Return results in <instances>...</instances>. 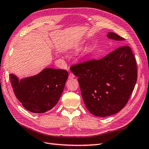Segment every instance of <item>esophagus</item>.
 I'll use <instances>...</instances> for the list:
<instances>
[{"mask_svg":"<svg viewBox=\"0 0 149 149\" xmlns=\"http://www.w3.org/2000/svg\"><path fill=\"white\" fill-rule=\"evenodd\" d=\"M74 74H72V73H70L69 74V79H72L73 78H74Z\"/></svg>","mask_w":149,"mask_h":149,"instance_id":"obj_1","label":"esophagus"}]
</instances>
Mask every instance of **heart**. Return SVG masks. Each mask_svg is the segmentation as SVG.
Wrapping results in <instances>:
<instances>
[{
  "label": "heart",
  "instance_id": "b5f03b06",
  "mask_svg": "<svg viewBox=\"0 0 149 149\" xmlns=\"http://www.w3.org/2000/svg\"><path fill=\"white\" fill-rule=\"evenodd\" d=\"M86 51H87V53H88V52H90V48H87V50H86Z\"/></svg>",
  "mask_w": 149,
  "mask_h": 149
}]
</instances>
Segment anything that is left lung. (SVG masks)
Listing matches in <instances>:
<instances>
[{"mask_svg":"<svg viewBox=\"0 0 149 149\" xmlns=\"http://www.w3.org/2000/svg\"><path fill=\"white\" fill-rule=\"evenodd\" d=\"M107 37L124 41L114 32H108ZM70 69L78 77L86 107L97 117L120 111L126 105L137 80L136 60L128 46H120L100 60L75 64Z\"/></svg>","mask_w":149,"mask_h":149,"instance_id":"obj_1","label":"left lung"}]
</instances>
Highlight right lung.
<instances>
[{"label":"right lung","mask_w":149,"mask_h":149,"mask_svg":"<svg viewBox=\"0 0 149 149\" xmlns=\"http://www.w3.org/2000/svg\"><path fill=\"white\" fill-rule=\"evenodd\" d=\"M68 78L67 71L52 68H45L20 80L15 74H9L16 98L26 110L36 113H45L57 104Z\"/></svg>","instance_id":"1"}]
</instances>
